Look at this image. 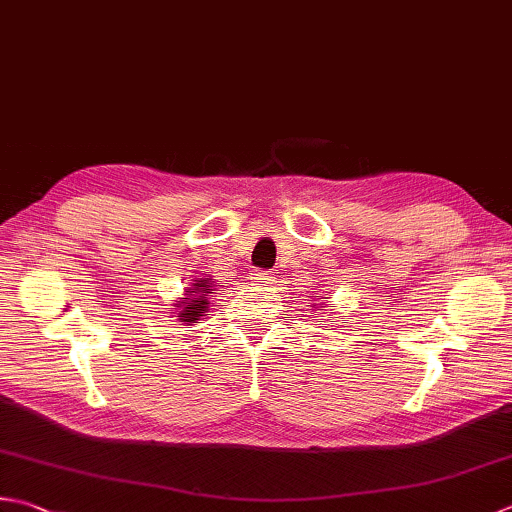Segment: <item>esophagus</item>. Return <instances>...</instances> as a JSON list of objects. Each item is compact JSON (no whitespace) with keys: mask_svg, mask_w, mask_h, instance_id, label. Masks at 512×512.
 Returning a JSON list of instances; mask_svg holds the SVG:
<instances>
[{"mask_svg":"<svg viewBox=\"0 0 512 512\" xmlns=\"http://www.w3.org/2000/svg\"><path fill=\"white\" fill-rule=\"evenodd\" d=\"M250 279H253V284L259 288H266L275 282V277L270 270H253V273H250Z\"/></svg>","mask_w":512,"mask_h":512,"instance_id":"obj_1","label":"esophagus"}]
</instances>
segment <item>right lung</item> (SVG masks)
I'll return each mask as SVG.
<instances>
[{
    "label": "right lung",
    "instance_id": "obj_1",
    "mask_svg": "<svg viewBox=\"0 0 512 512\" xmlns=\"http://www.w3.org/2000/svg\"><path fill=\"white\" fill-rule=\"evenodd\" d=\"M210 284H208V279H202V282L199 284H195V288H190L188 290V297H184V302L182 304H177L179 308V315L177 317H182V322H197L199 317H202V313H206V308H208V302H206V295L204 293H210Z\"/></svg>",
    "mask_w": 512,
    "mask_h": 512
}]
</instances>
